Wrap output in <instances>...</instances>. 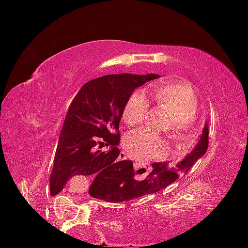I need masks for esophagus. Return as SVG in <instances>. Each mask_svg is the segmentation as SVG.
Here are the masks:
<instances>
[{
    "label": "esophagus",
    "instance_id": "obj_1",
    "mask_svg": "<svg viewBox=\"0 0 248 248\" xmlns=\"http://www.w3.org/2000/svg\"><path fill=\"white\" fill-rule=\"evenodd\" d=\"M119 157H120V160H126L127 156H126V154L121 153V154H120V156H119Z\"/></svg>",
    "mask_w": 248,
    "mask_h": 248
}]
</instances>
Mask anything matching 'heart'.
Returning a JSON list of instances; mask_svg holds the SVG:
<instances>
[{
	"instance_id": "obj_1",
	"label": "heart",
	"mask_w": 248,
	"mask_h": 248,
	"mask_svg": "<svg viewBox=\"0 0 248 248\" xmlns=\"http://www.w3.org/2000/svg\"><path fill=\"white\" fill-rule=\"evenodd\" d=\"M153 100L156 107L166 112L169 118L161 128L177 146H186L195 138V120L198 110V99L191 86L186 82L166 81L155 85ZM150 102L143 92L136 91L129 96L124 108V124L139 126L146 120ZM129 155L139 160H152L166 155L167 142L148 130L130 133L124 141Z\"/></svg>"
}]
</instances>
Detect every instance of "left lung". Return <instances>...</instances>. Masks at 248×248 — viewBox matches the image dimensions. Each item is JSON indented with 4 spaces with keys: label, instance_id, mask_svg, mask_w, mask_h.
I'll return each instance as SVG.
<instances>
[{
    "label": "left lung",
    "instance_id": "8db88e82",
    "mask_svg": "<svg viewBox=\"0 0 248 248\" xmlns=\"http://www.w3.org/2000/svg\"><path fill=\"white\" fill-rule=\"evenodd\" d=\"M207 147H209V130L205 124L203 135L197 147L176 167H170L167 162L153 163L152 171L141 181L135 179V170L134 168H129L121 177L116 179L102 177L99 179L98 183H92L88 189V193L92 197L110 203H124L141 196L155 193L173 183L179 177V175L189 171L198 158L206 153Z\"/></svg>",
    "mask_w": 248,
    "mask_h": 248
}]
</instances>
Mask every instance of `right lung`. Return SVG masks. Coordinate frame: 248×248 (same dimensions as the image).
I'll return each instance as SVG.
<instances>
[{"mask_svg":"<svg viewBox=\"0 0 248 248\" xmlns=\"http://www.w3.org/2000/svg\"><path fill=\"white\" fill-rule=\"evenodd\" d=\"M158 78L157 75H108L84 84L71 102L62 124L55 163L50 176V191L57 195L75 176L95 173L93 183L106 177H121L132 161H118L120 150L119 124L124 108L136 87ZM104 144L109 151H95Z\"/></svg>","mask_w":248,"mask_h":248,"instance_id":"1","label":"right lung"}]
</instances>
